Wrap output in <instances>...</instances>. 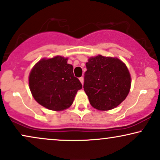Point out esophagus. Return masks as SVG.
I'll return each instance as SVG.
<instances>
[{
    "mask_svg": "<svg viewBox=\"0 0 160 160\" xmlns=\"http://www.w3.org/2000/svg\"><path fill=\"white\" fill-rule=\"evenodd\" d=\"M79 81L81 82V83H82V85H83V84H84V78H83V77H81V78H79Z\"/></svg>",
    "mask_w": 160,
    "mask_h": 160,
    "instance_id": "34e87169",
    "label": "esophagus"
}]
</instances>
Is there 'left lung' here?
<instances>
[{
  "instance_id": "obj_1",
  "label": "left lung",
  "mask_w": 160,
  "mask_h": 160,
  "mask_svg": "<svg viewBox=\"0 0 160 160\" xmlns=\"http://www.w3.org/2000/svg\"><path fill=\"white\" fill-rule=\"evenodd\" d=\"M84 90L92 107L110 110L119 105L130 92L131 77L126 64L116 57H90L86 63Z\"/></svg>"
}]
</instances>
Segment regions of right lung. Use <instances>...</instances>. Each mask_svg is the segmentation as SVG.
Listing matches in <instances>:
<instances>
[{"instance_id":"1","label":"right lung","mask_w":160,"mask_h":160,"mask_svg":"<svg viewBox=\"0 0 160 160\" xmlns=\"http://www.w3.org/2000/svg\"><path fill=\"white\" fill-rule=\"evenodd\" d=\"M68 58L56 56L41 59L29 75V85L35 100L47 109L62 111L72 105L82 85L74 76Z\"/></svg>"}]
</instances>
